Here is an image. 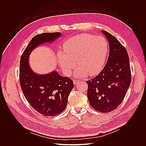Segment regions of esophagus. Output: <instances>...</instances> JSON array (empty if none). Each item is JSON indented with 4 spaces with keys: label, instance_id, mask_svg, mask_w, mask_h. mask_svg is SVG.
Instances as JSON below:
<instances>
[{
    "label": "esophagus",
    "instance_id": "34e87169",
    "mask_svg": "<svg viewBox=\"0 0 146 146\" xmlns=\"http://www.w3.org/2000/svg\"><path fill=\"white\" fill-rule=\"evenodd\" d=\"M78 82H79V80H73V83H74V84H77Z\"/></svg>",
    "mask_w": 146,
    "mask_h": 146
}]
</instances>
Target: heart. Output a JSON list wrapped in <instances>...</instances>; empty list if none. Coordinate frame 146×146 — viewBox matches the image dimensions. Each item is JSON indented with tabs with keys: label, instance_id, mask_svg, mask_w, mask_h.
Returning a JSON list of instances; mask_svg holds the SVG:
<instances>
[{
	"label": "heart",
	"instance_id": "1",
	"mask_svg": "<svg viewBox=\"0 0 146 146\" xmlns=\"http://www.w3.org/2000/svg\"><path fill=\"white\" fill-rule=\"evenodd\" d=\"M63 52H57L58 64L66 75H70L76 66L77 77H83L86 73L90 76L98 73L104 64L108 51V44L101 36H94L88 33L76 35L63 44Z\"/></svg>",
	"mask_w": 146,
	"mask_h": 146
}]
</instances>
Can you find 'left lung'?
I'll use <instances>...</instances> for the list:
<instances>
[{"instance_id":"1","label":"left lung","mask_w":146,"mask_h":146,"mask_svg":"<svg viewBox=\"0 0 146 146\" xmlns=\"http://www.w3.org/2000/svg\"><path fill=\"white\" fill-rule=\"evenodd\" d=\"M102 32L109 43V56L100 73L86 81L87 93L92 108L100 112L109 113L123 100L131 83V69L126 48L113 35L105 31Z\"/></svg>"}]
</instances>
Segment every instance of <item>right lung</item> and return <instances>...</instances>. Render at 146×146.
Listing matches in <instances>:
<instances>
[{"label":"right lung","mask_w":146,"mask_h":146,"mask_svg":"<svg viewBox=\"0 0 146 146\" xmlns=\"http://www.w3.org/2000/svg\"><path fill=\"white\" fill-rule=\"evenodd\" d=\"M61 35L60 32L36 35L25 49L20 61V84L24 96L31 106L45 117L58 115L65 110L74 87L73 82L56 71L47 74H36L28 64L29 57L37 46L52 42Z\"/></svg>","instance_id":"add662e5"}]
</instances>
